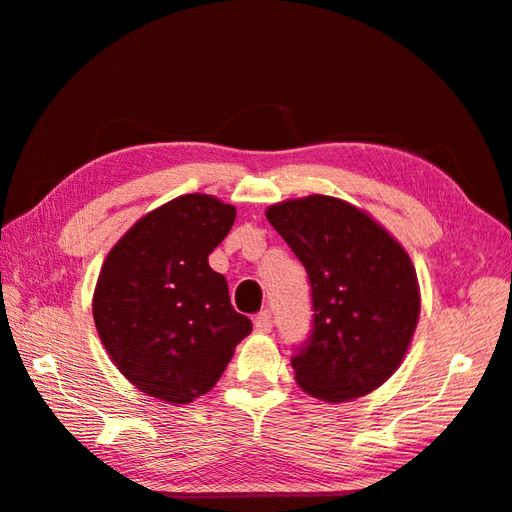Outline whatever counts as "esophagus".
Returning a JSON list of instances; mask_svg holds the SVG:
<instances>
[{"label": "esophagus", "instance_id": "esophagus-1", "mask_svg": "<svg viewBox=\"0 0 512 512\" xmlns=\"http://www.w3.org/2000/svg\"><path fill=\"white\" fill-rule=\"evenodd\" d=\"M271 325H274V320H271V311L269 309H263L260 314L254 318V327L256 331L260 333H269L271 331Z\"/></svg>", "mask_w": 512, "mask_h": 512}]
</instances>
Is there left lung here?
<instances>
[{
  "mask_svg": "<svg viewBox=\"0 0 512 512\" xmlns=\"http://www.w3.org/2000/svg\"><path fill=\"white\" fill-rule=\"evenodd\" d=\"M267 221L305 265L314 331L291 358L298 387L340 404L387 382L420 320V285L406 249L360 207L311 194L267 207Z\"/></svg>",
  "mask_w": 512,
  "mask_h": 512,
  "instance_id": "1",
  "label": "left lung"
}]
</instances>
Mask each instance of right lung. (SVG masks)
<instances>
[{
	"label": "right lung",
	"instance_id": "1",
	"mask_svg": "<svg viewBox=\"0 0 512 512\" xmlns=\"http://www.w3.org/2000/svg\"><path fill=\"white\" fill-rule=\"evenodd\" d=\"M236 207L183 194L141 216L99 271L92 316L125 380L168 404L210 391L252 331L207 263L234 225Z\"/></svg>",
	"mask_w": 512,
	"mask_h": 512
}]
</instances>
